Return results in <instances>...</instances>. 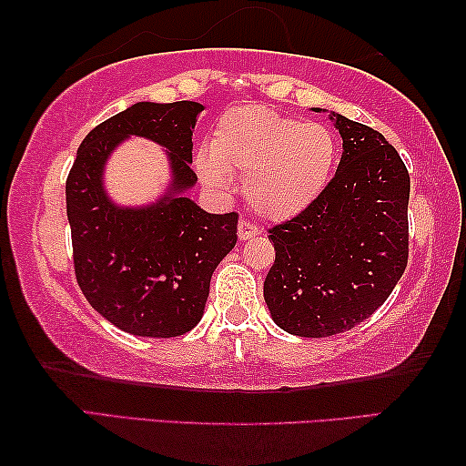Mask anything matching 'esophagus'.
<instances>
[{"label":"esophagus","instance_id":"34e87169","mask_svg":"<svg viewBox=\"0 0 466 466\" xmlns=\"http://www.w3.org/2000/svg\"><path fill=\"white\" fill-rule=\"evenodd\" d=\"M260 233V228H258L254 223H251V220H239V227H238V235H239V239L241 241H246V239H254L256 235Z\"/></svg>","mask_w":466,"mask_h":466}]
</instances>
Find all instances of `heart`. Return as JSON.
I'll return each instance as SVG.
<instances>
[{
	"instance_id": "obj_1",
	"label": "heart",
	"mask_w": 466,
	"mask_h": 466,
	"mask_svg": "<svg viewBox=\"0 0 466 466\" xmlns=\"http://www.w3.org/2000/svg\"><path fill=\"white\" fill-rule=\"evenodd\" d=\"M337 155L330 127L249 105L218 119L210 148L196 157V167L206 186L220 192L231 187V173L248 175L251 208L266 218H287L324 192Z\"/></svg>"
}]
</instances>
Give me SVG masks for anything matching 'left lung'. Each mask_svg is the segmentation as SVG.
Masks as SVG:
<instances>
[{
    "label": "left lung",
    "mask_w": 466,
    "mask_h": 466,
    "mask_svg": "<svg viewBox=\"0 0 466 466\" xmlns=\"http://www.w3.org/2000/svg\"><path fill=\"white\" fill-rule=\"evenodd\" d=\"M342 158L308 208L268 228L264 299L283 330L322 339L368 319L409 260L410 177L378 129L334 117Z\"/></svg>",
    "instance_id": "8db88e82"
}]
</instances>
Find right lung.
<instances>
[{"instance_id": "obj_1", "label": "right lung", "mask_w": 466, "mask_h": 466, "mask_svg": "<svg viewBox=\"0 0 466 466\" xmlns=\"http://www.w3.org/2000/svg\"><path fill=\"white\" fill-rule=\"evenodd\" d=\"M204 106L192 101L136 103L82 140L66 181L74 274L88 303L119 330L171 339L200 322L210 277L238 243V212L208 215L177 192L192 187V134ZM127 135L170 150L172 192L148 209L113 207L102 165Z\"/></svg>"}]
</instances>
